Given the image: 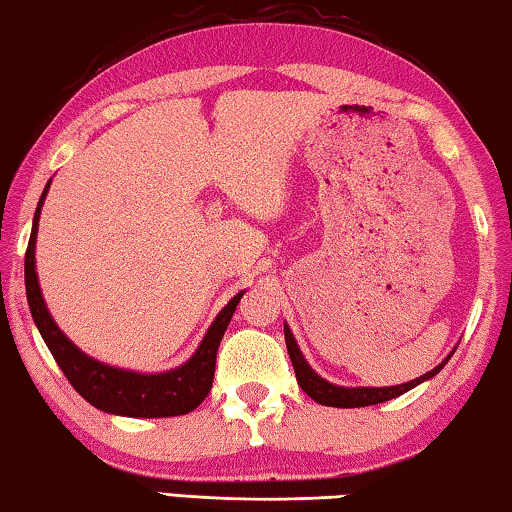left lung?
I'll return each mask as SVG.
<instances>
[{"label":"left lung","instance_id":"8db88e82","mask_svg":"<svg viewBox=\"0 0 512 512\" xmlns=\"http://www.w3.org/2000/svg\"><path fill=\"white\" fill-rule=\"evenodd\" d=\"M285 342H287V351H289L291 364H294L296 380H298L300 389H303V392L310 396V399H314L316 403L330 405V408H364V405L392 401V399H396V396L410 392L412 387H417L421 383H426V380H431L433 376H437V373L444 369V364L451 360L453 351H456V348H453V351L446 355V358L437 364L435 369L426 371L424 376L410 380V383L389 385V387H344V385H335V383H330V380L321 378L319 373H316L310 364H307L305 355L300 353V346L296 342V337L291 335L287 323H285Z\"/></svg>","mask_w":512,"mask_h":512}]
</instances>
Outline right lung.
<instances>
[{
  "instance_id": "right-lung-1",
  "label": "right lung",
  "mask_w": 512,
  "mask_h": 512,
  "mask_svg": "<svg viewBox=\"0 0 512 512\" xmlns=\"http://www.w3.org/2000/svg\"><path fill=\"white\" fill-rule=\"evenodd\" d=\"M50 184L52 180L45 184L43 196H40L34 214V225H31L27 255H24V287H27L31 316H34L40 337L45 339L56 364L66 373V378L77 389L79 396H84L93 408L109 412V415L157 419L186 415V412L196 410L205 401L209 389H212L218 344H221L225 330L230 326L232 314L237 310L241 296L246 294V289L239 291L216 314V319L207 328L196 353L184 364H180V367L159 373H141L113 367V364H104L91 358L77 344H72L68 335H63V330L56 326L38 285L36 237L40 212H43Z\"/></svg>"
}]
</instances>
